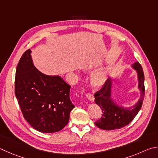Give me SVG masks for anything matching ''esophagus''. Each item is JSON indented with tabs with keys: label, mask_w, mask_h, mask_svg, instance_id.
<instances>
[{
	"label": "esophagus",
	"mask_w": 158,
	"mask_h": 158,
	"mask_svg": "<svg viewBox=\"0 0 158 158\" xmlns=\"http://www.w3.org/2000/svg\"><path fill=\"white\" fill-rule=\"evenodd\" d=\"M86 97H87V98L90 100V102H94V96H93V94H92V93H86Z\"/></svg>",
	"instance_id": "34e87169"
}]
</instances>
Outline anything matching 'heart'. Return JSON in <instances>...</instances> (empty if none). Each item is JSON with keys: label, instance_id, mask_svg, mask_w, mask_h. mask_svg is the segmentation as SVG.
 <instances>
[{"label": "heart", "instance_id": "obj_1", "mask_svg": "<svg viewBox=\"0 0 158 158\" xmlns=\"http://www.w3.org/2000/svg\"><path fill=\"white\" fill-rule=\"evenodd\" d=\"M106 80V77L105 74L104 73H98L97 74H94L92 78V84L94 86L99 87L104 84Z\"/></svg>", "mask_w": 158, "mask_h": 158}]
</instances>
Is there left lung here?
Masks as SVG:
<instances>
[{
  "label": "left lung",
  "instance_id": "obj_1",
  "mask_svg": "<svg viewBox=\"0 0 158 158\" xmlns=\"http://www.w3.org/2000/svg\"><path fill=\"white\" fill-rule=\"evenodd\" d=\"M133 67L138 73V87L142 93L141 97L137 104L131 108L119 107L110 98L112 82L110 79H108L100 90L97 91L94 95L95 97L94 102L102 110L101 118L94 122V124L98 128L106 131L121 128L133 121L141 109L145 95L144 74L138 61L133 64Z\"/></svg>",
  "mask_w": 158,
  "mask_h": 158
}]
</instances>
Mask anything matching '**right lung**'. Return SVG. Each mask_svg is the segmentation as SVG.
<instances>
[{"label":"right lung","instance_id":"obj_1","mask_svg":"<svg viewBox=\"0 0 158 158\" xmlns=\"http://www.w3.org/2000/svg\"><path fill=\"white\" fill-rule=\"evenodd\" d=\"M31 50L23 54L17 65L15 95L25 120L36 131L51 133L68 124L74 106L70 85L59 76H48L34 66Z\"/></svg>","mask_w":158,"mask_h":158}]
</instances>
